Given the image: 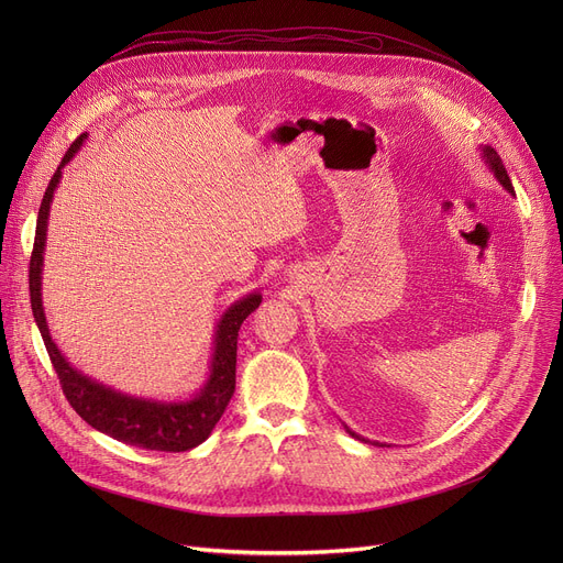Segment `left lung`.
<instances>
[{
	"instance_id": "1",
	"label": "left lung",
	"mask_w": 563,
	"mask_h": 563,
	"mask_svg": "<svg viewBox=\"0 0 563 563\" xmlns=\"http://www.w3.org/2000/svg\"><path fill=\"white\" fill-rule=\"evenodd\" d=\"M484 159H486V164H488V168L493 170V175L497 177L499 180V185L505 187L509 194H514L516 196V191H514V185H511V180H509V173H507V168H505V164H501V159H499V155L495 153V147H490V145H484ZM353 438H358V440H365V438H361L358 433H353L351 429H346ZM365 442H369V440H365ZM374 445H378V442H374ZM380 448V445H378Z\"/></svg>"
}]
</instances>
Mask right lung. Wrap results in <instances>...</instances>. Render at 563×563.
Returning <instances> with one entry per match:
<instances>
[{
	"instance_id": "add662e5",
	"label": "right lung",
	"mask_w": 563,
	"mask_h": 563,
	"mask_svg": "<svg viewBox=\"0 0 563 563\" xmlns=\"http://www.w3.org/2000/svg\"><path fill=\"white\" fill-rule=\"evenodd\" d=\"M86 134L73 141L68 153L58 164L56 173L45 189L38 221H36V240L32 251V262H29V294H32V310L43 335L45 349L54 372L62 383V390L70 406L77 410V416L86 420L93 429L134 445L141 450L155 452H187L200 445L207 435L212 433L217 422L221 420L223 410L234 393V372H236V335L244 319L262 303L260 294H249V297L232 303L217 327L214 333V353L210 365V378H207L200 393H196L189 401H153L130 397L118 390H111L91 376L77 372L54 344L47 319L43 312L41 299V274H43V251L47 240V217L54 189L62 180V168L75 157L81 147Z\"/></svg>"
}]
</instances>
